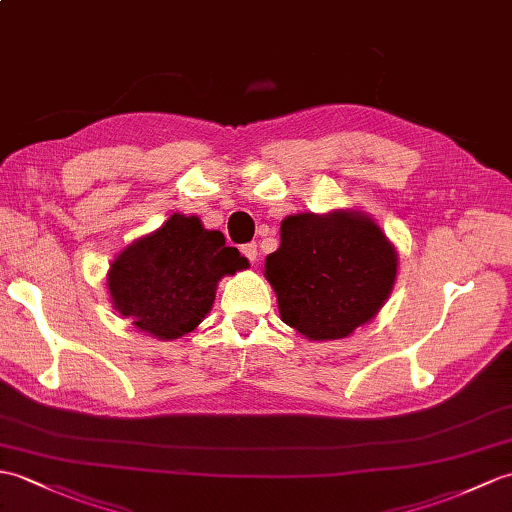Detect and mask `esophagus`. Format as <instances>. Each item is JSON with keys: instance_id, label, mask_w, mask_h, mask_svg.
Segmentation results:
<instances>
[{"instance_id": "esophagus-1", "label": "esophagus", "mask_w": 512, "mask_h": 512, "mask_svg": "<svg viewBox=\"0 0 512 512\" xmlns=\"http://www.w3.org/2000/svg\"><path fill=\"white\" fill-rule=\"evenodd\" d=\"M242 253H244V257H246L248 261H255V259H257V244H255V242L244 244V246H242Z\"/></svg>"}]
</instances>
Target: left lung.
<instances>
[{
    "label": "left lung",
    "instance_id": "8db88e82",
    "mask_svg": "<svg viewBox=\"0 0 512 512\" xmlns=\"http://www.w3.org/2000/svg\"><path fill=\"white\" fill-rule=\"evenodd\" d=\"M264 268L283 323L312 340H336L384 305L395 285L397 253L362 213H299L281 222V246Z\"/></svg>",
    "mask_w": 512,
    "mask_h": 512
}]
</instances>
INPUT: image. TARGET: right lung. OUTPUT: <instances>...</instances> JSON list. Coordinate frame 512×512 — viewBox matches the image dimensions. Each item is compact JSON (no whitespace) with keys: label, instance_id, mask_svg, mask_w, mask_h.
I'll list each match as a JSON object with an SVG mask.
<instances>
[{"label":"right lung","instance_id":"obj_1","mask_svg":"<svg viewBox=\"0 0 512 512\" xmlns=\"http://www.w3.org/2000/svg\"><path fill=\"white\" fill-rule=\"evenodd\" d=\"M246 268L220 231H207L196 216H174L120 253L109 270L115 310L161 340L194 331L211 310L224 275Z\"/></svg>","mask_w":512,"mask_h":512}]
</instances>
